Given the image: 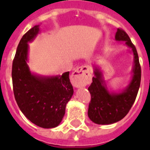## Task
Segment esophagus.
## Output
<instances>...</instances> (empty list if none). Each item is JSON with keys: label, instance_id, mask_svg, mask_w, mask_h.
<instances>
[{"label": "esophagus", "instance_id": "esophagus-1", "mask_svg": "<svg viewBox=\"0 0 150 150\" xmlns=\"http://www.w3.org/2000/svg\"><path fill=\"white\" fill-rule=\"evenodd\" d=\"M92 76L89 68L86 66H80L75 69L71 76V83L75 87L79 88L86 86L91 82Z\"/></svg>", "mask_w": 150, "mask_h": 150}]
</instances>
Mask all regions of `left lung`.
<instances>
[{"mask_svg":"<svg viewBox=\"0 0 150 150\" xmlns=\"http://www.w3.org/2000/svg\"><path fill=\"white\" fill-rule=\"evenodd\" d=\"M115 40L125 42L134 55V65L129 84L120 92L110 91L100 68L94 66L93 82L88 90L91 94V101L88 109V116L97 125H110L121 121L127 115L137 96L141 82L140 67L137 50L129 36L121 29H117Z\"/></svg>","mask_w":150,"mask_h":150,"instance_id":"obj_1","label":"left lung"}]
</instances>
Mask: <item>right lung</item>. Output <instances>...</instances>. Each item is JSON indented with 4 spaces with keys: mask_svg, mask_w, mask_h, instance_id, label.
I'll return each mask as SVG.
<instances>
[{
    "mask_svg": "<svg viewBox=\"0 0 150 150\" xmlns=\"http://www.w3.org/2000/svg\"><path fill=\"white\" fill-rule=\"evenodd\" d=\"M40 33V25L30 29L21 39L12 63L13 91L22 114L43 128L58 126L65 114L66 104L74 89L69 71L43 76L32 73L28 65L29 44Z\"/></svg>",
    "mask_w": 150,
    "mask_h": 150,
    "instance_id": "add662e5",
    "label": "right lung"
}]
</instances>
